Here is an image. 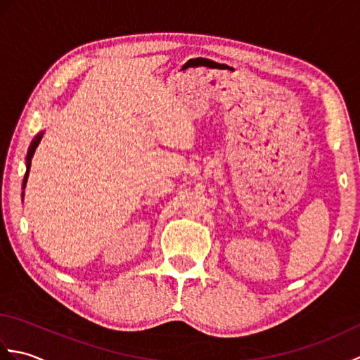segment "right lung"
Wrapping results in <instances>:
<instances>
[{"label":"right lung","mask_w":360,"mask_h":360,"mask_svg":"<svg viewBox=\"0 0 360 360\" xmlns=\"http://www.w3.org/2000/svg\"><path fill=\"white\" fill-rule=\"evenodd\" d=\"M44 131H40L35 137L34 141L30 142L29 145V150H27V156H26V174H25V179H22V188H26V182H27V176H29V170H30V162H32V158H34V153L38 147V143H40L41 137H43Z\"/></svg>","instance_id":"obj_1"}]
</instances>
